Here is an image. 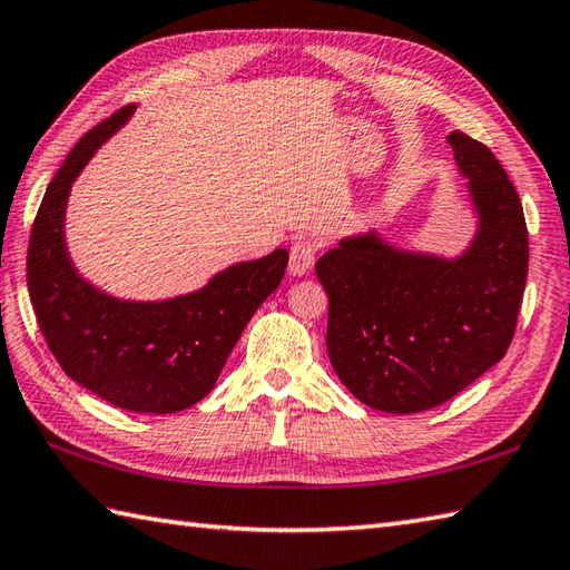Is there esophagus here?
<instances>
[{"mask_svg": "<svg viewBox=\"0 0 570 570\" xmlns=\"http://www.w3.org/2000/svg\"><path fill=\"white\" fill-rule=\"evenodd\" d=\"M318 257V245L313 239L301 237L296 239L292 249H288V272L294 276H304L311 272V266L316 264Z\"/></svg>", "mask_w": 570, "mask_h": 570, "instance_id": "1", "label": "esophagus"}]
</instances>
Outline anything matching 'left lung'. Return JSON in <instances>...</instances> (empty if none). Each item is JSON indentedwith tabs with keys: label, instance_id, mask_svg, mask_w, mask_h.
<instances>
[{
	"label": "left lung",
	"instance_id": "obj_1",
	"mask_svg": "<svg viewBox=\"0 0 570 570\" xmlns=\"http://www.w3.org/2000/svg\"><path fill=\"white\" fill-rule=\"evenodd\" d=\"M448 144L480 213L463 257L406 254L362 235L316 262L331 365L362 404L390 414L439 406L500 362L527 286L529 233L514 184L482 141L455 129Z\"/></svg>",
	"mask_w": 570,
	"mask_h": 570
}]
</instances>
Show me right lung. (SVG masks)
I'll return each instance as SVG.
<instances>
[{"label":"right lung","mask_w":570,"mask_h":570,"mask_svg":"<svg viewBox=\"0 0 570 570\" xmlns=\"http://www.w3.org/2000/svg\"><path fill=\"white\" fill-rule=\"evenodd\" d=\"M131 110L125 105L85 131L48 184L31 227L27 284L46 345L70 380L119 409L174 414L213 390L254 311L282 284L288 252L229 266L200 292L161 304H127L82 282L63 242L68 190Z\"/></svg>","instance_id":"obj_1"}]
</instances>
